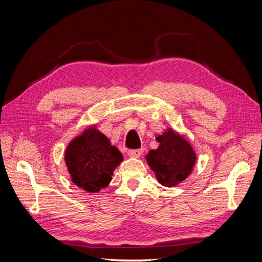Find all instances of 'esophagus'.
<instances>
[{"instance_id": "obj_1", "label": "esophagus", "mask_w": 262, "mask_h": 262, "mask_svg": "<svg viewBox=\"0 0 262 262\" xmlns=\"http://www.w3.org/2000/svg\"><path fill=\"white\" fill-rule=\"evenodd\" d=\"M128 154H129V156H131V157L139 158V157H141L142 154H143V149H142V148H139V149H130Z\"/></svg>"}]
</instances>
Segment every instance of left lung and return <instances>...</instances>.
I'll list each match as a JSON object with an SVG mask.
<instances>
[{
    "instance_id": "1",
    "label": "left lung",
    "mask_w": 262,
    "mask_h": 262,
    "mask_svg": "<svg viewBox=\"0 0 262 262\" xmlns=\"http://www.w3.org/2000/svg\"><path fill=\"white\" fill-rule=\"evenodd\" d=\"M156 140L160 145L145 156L147 165L161 185L175 187L192 172L196 163L194 149L172 128L166 129Z\"/></svg>"
}]
</instances>
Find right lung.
Wrapping results in <instances>:
<instances>
[{"label": "right lung", "instance_id": "right-lung-1", "mask_svg": "<svg viewBox=\"0 0 262 262\" xmlns=\"http://www.w3.org/2000/svg\"><path fill=\"white\" fill-rule=\"evenodd\" d=\"M64 161L73 184L96 193L110 184L123 156L96 124H92L68 144Z\"/></svg>", "mask_w": 262, "mask_h": 262}]
</instances>
